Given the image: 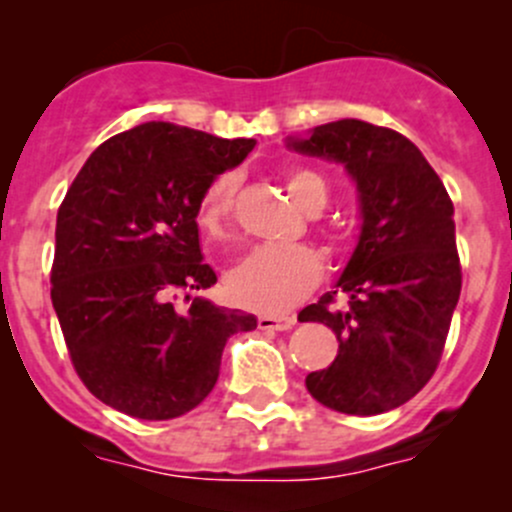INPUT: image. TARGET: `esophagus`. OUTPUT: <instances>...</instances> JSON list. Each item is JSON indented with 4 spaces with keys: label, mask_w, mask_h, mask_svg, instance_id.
<instances>
[{
    "label": "esophagus",
    "mask_w": 512,
    "mask_h": 512,
    "mask_svg": "<svg viewBox=\"0 0 512 512\" xmlns=\"http://www.w3.org/2000/svg\"><path fill=\"white\" fill-rule=\"evenodd\" d=\"M257 327L265 329V332H285V329L294 327V317H270V314H265V317L257 319Z\"/></svg>",
    "instance_id": "1"
}]
</instances>
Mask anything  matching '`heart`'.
Returning a JSON list of instances; mask_svg holds the SVG:
<instances>
[{"instance_id": "b5f03b06", "label": "heart", "mask_w": 512, "mask_h": 512, "mask_svg": "<svg viewBox=\"0 0 512 512\" xmlns=\"http://www.w3.org/2000/svg\"><path fill=\"white\" fill-rule=\"evenodd\" d=\"M289 198L302 213L319 215L329 203V185L317 170L292 168L285 175ZM235 175H220L198 203V225L210 240H227L235 205ZM332 252L344 247V237L334 230L322 232ZM322 280V260L312 247H260L237 262L225 277L227 297L252 312L280 314L294 307Z\"/></svg>"}]
</instances>
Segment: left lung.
Returning <instances> with one entry per match:
<instances>
[{
	"instance_id": "obj_1",
	"label": "left lung",
	"mask_w": 512,
	"mask_h": 512,
	"mask_svg": "<svg viewBox=\"0 0 512 512\" xmlns=\"http://www.w3.org/2000/svg\"><path fill=\"white\" fill-rule=\"evenodd\" d=\"M287 148L342 163L361 215L337 289L299 312L339 342L337 359L307 374V391L339 414L399 409L436 371L461 297L451 198L423 153L391 128L342 118L289 136ZM339 291L348 302L337 308Z\"/></svg>"
}]
</instances>
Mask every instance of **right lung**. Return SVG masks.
Returning a JSON list of instances; mask_svg holds the SVG:
<instances>
[{"instance_id":"1","label":"right lung","mask_w":512,"mask_h":512,"mask_svg":"<svg viewBox=\"0 0 512 512\" xmlns=\"http://www.w3.org/2000/svg\"><path fill=\"white\" fill-rule=\"evenodd\" d=\"M255 138L151 121L91 153L56 215L51 302L86 389L143 421L188 414L213 391L225 342L255 314L195 297L218 282L203 262L198 203Z\"/></svg>"}]
</instances>
